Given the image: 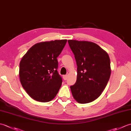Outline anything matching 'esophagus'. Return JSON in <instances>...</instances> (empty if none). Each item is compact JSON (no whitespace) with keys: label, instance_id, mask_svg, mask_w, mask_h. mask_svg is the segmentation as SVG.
<instances>
[{"label":"esophagus","instance_id":"34e87169","mask_svg":"<svg viewBox=\"0 0 131 131\" xmlns=\"http://www.w3.org/2000/svg\"><path fill=\"white\" fill-rule=\"evenodd\" d=\"M68 76L67 75H63V79L65 80H67L68 79Z\"/></svg>","mask_w":131,"mask_h":131}]
</instances>
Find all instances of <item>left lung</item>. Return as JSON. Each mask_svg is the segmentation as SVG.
I'll use <instances>...</instances> for the list:
<instances>
[{"label": "left lung", "instance_id": "left-lung-1", "mask_svg": "<svg viewBox=\"0 0 131 131\" xmlns=\"http://www.w3.org/2000/svg\"><path fill=\"white\" fill-rule=\"evenodd\" d=\"M68 43L78 66L76 83L70 86L72 94L80 104L91 102L101 95L109 80V56L91 41L68 40Z\"/></svg>", "mask_w": 131, "mask_h": 131}]
</instances>
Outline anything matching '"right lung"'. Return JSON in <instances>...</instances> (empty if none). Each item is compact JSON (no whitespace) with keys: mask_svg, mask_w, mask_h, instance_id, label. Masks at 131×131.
Segmentation results:
<instances>
[{"mask_svg":"<svg viewBox=\"0 0 131 131\" xmlns=\"http://www.w3.org/2000/svg\"><path fill=\"white\" fill-rule=\"evenodd\" d=\"M67 39L42 41L34 44L19 63V80L27 93L36 101L47 102L56 96L62 84L57 58Z\"/></svg>","mask_w":131,"mask_h":131,"instance_id":"1","label":"right lung"}]
</instances>
